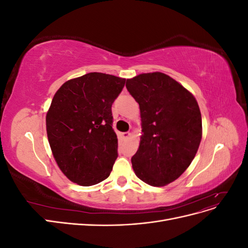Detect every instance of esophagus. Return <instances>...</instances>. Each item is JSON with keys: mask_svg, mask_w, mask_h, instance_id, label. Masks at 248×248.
<instances>
[{"mask_svg": "<svg viewBox=\"0 0 248 248\" xmlns=\"http://www.w3.org/2000/svg\"><path fill=\"white\" fill-rule=\"evenodd\" d=\"M129 136H130V132H124V133H122L123 139H128Z\"/></svg>", "mask_w": 248, "mask_h": 248, "instance_id": "1", "label": "esophagus"}]
</instances>
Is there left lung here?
I'll return each instance as SVG.
<instances>
[{"mask_svg":"<svg viewBox=\"0 0 248 248\" xmlns=\"http://www.w3.org/2000/svg\"><path fill=\"white\" fill-rule=\"evenodd\" d=\"M139 103L141 138L131 163L145 183L160 187L175 181L190 166L202 140V116L194 96L161 72L127 79Z\"/></svg>","mask_w":248,"mask_h":248,"instance_id":"8db88e82","label":"left lung"}]
</instances>
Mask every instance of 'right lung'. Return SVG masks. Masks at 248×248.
<instances>
[{
	"instance_id": "right-lung-1",
	"label": "right lung",
	"mask_w": 248,
	"mask_h": 248,
	"mask_svg": "<svg viewBox=\"0 0 248 248\" xmlns=\"http://www.w3.org/2000/svg\"><path fill=\"white\" fill-rule=\"evenodd\" d=\"M125 81L90 72L64 82L52 98L46 114L48 142L70 181L91 186L109 176L118 157L111 106Z\"/></svg>"
}]
</instances>
